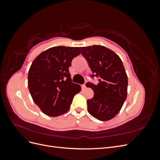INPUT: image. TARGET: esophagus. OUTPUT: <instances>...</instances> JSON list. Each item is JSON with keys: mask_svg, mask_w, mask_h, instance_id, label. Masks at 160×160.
I'll return each instance as SVG.
<instances>
[{"mask_svg": "<svg viewBox=\"0 0 160 160\" xmlns=\"http://www.w3.org/2000/svg\"><path fill=\"white\" fill-rule=\"evenodd\" d=\"M81 87H82V89H85V88H86L85 84H83V85H81Z\"/></svg>", "mask_w": 160, "mask_h": 160, "instance_id": "34e87169", "label": "esophagus"}]
</instances>
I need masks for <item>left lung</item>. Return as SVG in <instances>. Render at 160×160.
<instances>
[{
	"mask_svg": "<svg viewBox=\"0 0 160 160\" xmlns=\"http://www.w3.org/2000/svg\"><path fill=\"white\" fill-rule=\"evenodd\" d=\"M82 55L91 70V78L99 83H86L94 92L87 100L88 112L100 121H108L117 115L127 98L128 76L119 57L107 47L93 45L80 47Z\"/></svg>",
	"mask_w": 160,
	"mask_h": 160,
	"instance_id": "left-lung-1",
	"label": "left lung"
}]
</instances>
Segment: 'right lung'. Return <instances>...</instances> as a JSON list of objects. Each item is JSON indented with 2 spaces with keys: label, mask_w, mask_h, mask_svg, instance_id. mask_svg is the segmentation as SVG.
I'll use <instances>...</instances> for the list:
<instances>
[{
  "label": "right lung",
  "mask_w": 160,
  "mask_h": 160,
  "mask_svg": "<svg viewBox=\"0 0 160 160\" xmlns=\"http://www.w3.org/2000/svg\"><path fill=\"white\" fill-rule=\"evenodd\" d=\"M79 47L58 46L41 52L28 71V87L35 103L45 115L57 117L70 108L81 86L72 82L69 67Z\"/></svg>",
  "instance_id": "obj_1"
}]
</instances>
